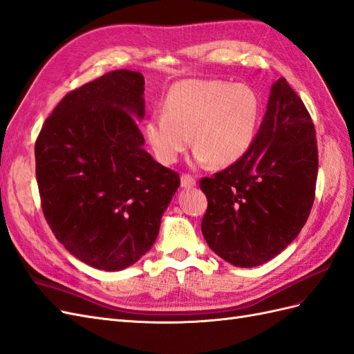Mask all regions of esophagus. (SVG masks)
Instances as JSON below:
<instances>
[{"instance_id": "obj_1", "label": "esophagus", "mask_w": 354, "mask_h": 354, "mask_svg": "<svg viewBox=\"0 0 354 354\" xmlns=\"http://www.w3.org/2000/svg\"><path fill=\"white\" fill-rule=\"evenodd\" d=\"M180 187L193 188V187H196V179L192 175H183L180 176Z\"/></svg>"}]
</instances>
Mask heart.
I'll return each mask as SVG.
<instances>
[{
	"label": "heart",
	"mask_w": 354,
	"mask_h": 354,
	"mask_svg": "<svg viewBox=\"0 0 354 354\" xmlns=\"http://www.w3.org/2000/svg\"><path fill=\"white\" fill-rule=\"evenodd\" d=\"M260 113V98L247 85L187 79L169 89L162 113L149 118L145 134L161 165H175L193 143L197 162L225 167L250 149Z\"/></svg>",
	"instance_id": "obj_1"
}]
</instances>
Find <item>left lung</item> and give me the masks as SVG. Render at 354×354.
<instances>
[{
    "label": "left lung",
    "mask_w": 354,
    "mask_h": 354,
    "mask_svg": "<svg viewBox=\"0 0 354 354\" xmlns=\"http://www.w3.org/2000/svg\"><path fill=\"white\" fill-rule=\"evenodd\" d=\"M319 152L302 100L279 77L254 142L241 160L201 180L207 198L202 233L233 266L278 256L302 230L315 196Z\"/></svg>",
    "instance_id": "left-lung-1"
}]
</instances>
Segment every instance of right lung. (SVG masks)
Segmentation results:
<instances>
[{
	"label": "right lung",
	"instance_id": "1",
	"mask_svg": "<svg viewBox=\"0 0 354 354\" xmlns=\"http://www.w3.org/2000/svg\"><path fill=\"white\" fill-rule=\"evenodd\" d=\"M139 71H109L71 91L35 142L44 218L64 248L102 270H122L156 242L179 175L143 149Z\"/></svg>",
	"mask_w": 354,
	"mask_h": 354
}]
</instances>
